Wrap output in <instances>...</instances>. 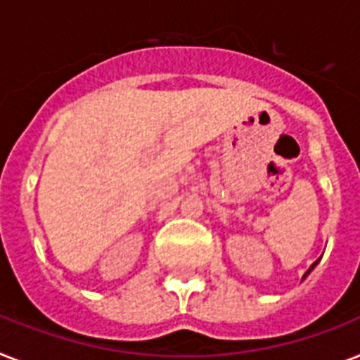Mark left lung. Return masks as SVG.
I'll return each mask as SVG.
<instances>
[{
    "mask_svg": "<svg viewBox=\"0 0 360 360\" xmlns=\"http://www.w3.org/2000/svg\"><path fill=\"white\" fill-rule=\"evenodd\" d=\"M316 264H318V261H316V262H314V264H312V266H311V268H309V270H307V271H305V276H303V279H305V277H307V276H309V274H311V271H312V268H314V266H316Z\"/></svg>",
    "mask_w": 360,
    "mask_h": 360,
    "instance_id": "8db88e82",
    "label": "left lung"
}]
</instances>
